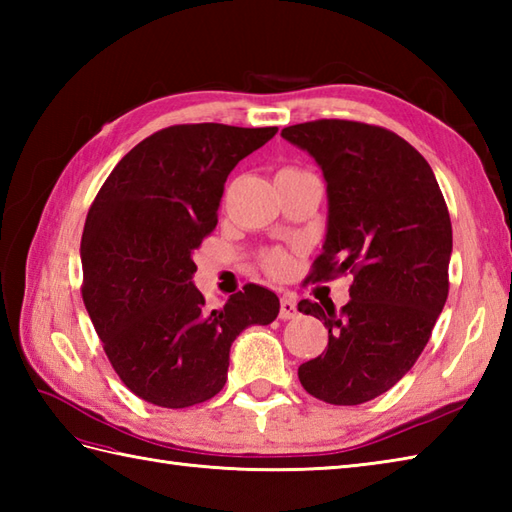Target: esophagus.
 Here are the masks:
<instances>
[{
  "label": "esophagus",
  "instance_id": "esophagus-1",
  "mask_svg": "<svg viewBox=\"0 0 512 512\" xmlns=\"http://www.w3.org/2000/svg\"><path fill=\"white\" fill-rule=\"evenodd\" d=\"M295 317H297V303H295V299L281 297V303H279V319H281V321H288V319H295Z\"/></svg>",
  "mask_w": 512,
  "mask_h": 512
}]
</instances>
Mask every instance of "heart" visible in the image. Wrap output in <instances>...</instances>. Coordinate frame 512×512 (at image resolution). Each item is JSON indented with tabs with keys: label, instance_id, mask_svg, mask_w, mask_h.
Returning <instances> with one entry per match:
<instances>
[{
	"label": "heart",
	"instance_id": "1",
	"mask_svg": "<svg viewBox=\"0 0 512 512\" xmlns=\"http://www.w3.org/2000/svg\"><path fill=\"white\" fill-rule=\"evenodd\" d=\"M262 266L268 270L270 275H284L290 266V257L286 250H281V248L266 250V253L262 255Z\"/></svg>",
	"mask_w": 512,
	"mask_h": 512
}]
</instances>
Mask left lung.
Masks as SVG:
<instances>
[{
  "label": "left lung",
  "instance_id": "8db88e82",
  "mask_svg": "<svg viewBox=\"0 0 512 512\" xmlns=\"http://www.w3.org/2000/svg\"><path fill=\"white\" fill-rule=\"evenodd\" d=\"M281 136L328 182V233L312 279L354 275L341 312L299 301L328 328V347L299 367V380L330 405H361L409 372L447 303V202L429 162L385 127L321 118Z\"/></svg>",
  "mask_w": 512,
  "mask_h": 512
}]
</instances>
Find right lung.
<instances>
[{
	"label": "right lung",
	"instance_id": "add662e5",
	"mask_svg": "<svg viewBox=\"0 0 512 512\" xmlns=\"http://www.w3.org/2000/svg\"><path fill=\"white\" fill-rule=\"evenodd\" d=\"M275 134L220 123L160 129L118 162L90 206L83 303L114 372L151 405L213 398L239 332L277 319L273 290L248 284L206 310L191 281L193 250L217 224L228 173Z\"/></svg>",
	"mask_w": 512,
	"mask_h": 512
}]
</instances>
